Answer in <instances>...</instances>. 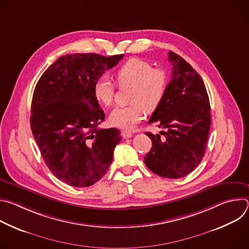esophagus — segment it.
Segmentation results:
<instances>
[{
	"instance_id": "1",
	"label": "esophagus",
	"mask_w": 249,
	"mask_h": 249,
	"mask_svg": "<svg viewBox=\"0 0 249 249\" xmlns=\"http://www.w3.org/2000/svg\"><path fill=\"white\" fill-rule=\"evenodd\" d=\"M121 136L124 138V139H129L132 137V133L131 132H128V131H122L121 132Z\"/></svg>"
}]
</instances>
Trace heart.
I'll list each match as a JSON object with an SVG mask.
<instances>
[{
  "label": "heart",
  "mask_w": 249,
  "mask_h": 249,
  "mask_svg": "<svg viewBox=\"0 0 249 249\" xmlns=\"http://www.w3.org/2000/svg\"><path fill=\"white\" fill-rule=\"evenodd\" d=\"M115 79L120 87H131L127 106L112 110L108 121L112 126L132 130L144 119L146 111L154 112L161 104L168 87V77L162 69L153 68L149 62L132 58L118 68ZM114 85L106 77L97 79L92 92L95 100L105 107L113 102Z\"/></svg>",
  "instance_id": "obj_1"
}]
</instances>
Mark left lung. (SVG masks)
Masks as SVG:
<instances>
[{
	"label": "left lung",
	"instance_id": "left-lung-1",
	"mask_svg": "<svg viewBox=\"0 0 249 249\" xmlns=\"http://www.w3.org/2000/svg\"><path fill=\"white\" fill-rule=\"evenodd\" d=\"M171 80L160 107L149 124L160 131L147 132L153 143L145 156L147 167L166 178H180L201 162L211 126L209 96L200 75L182 57L169 51Z\"/></svg>",
	"mask_w": 249,
	"mask_h": 249
}]
</instances>
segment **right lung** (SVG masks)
Segmentation results:
<instances>
[{
    "mask_svg": "<svg viewBox=\"0 0 249 249\" xmlns=\"http://www.w3.org/2000/svg\"><path fill=\"white\" fill-rule=\"evenodd\" d=\"M123 57L65 55L45 71L35 87L30 128L46 165L68 185L94 184L112 162L120 131L98 128L105 114L92 89L105 71Z\"/></svg>",
    "mask_w": 249,
    "mask_h": 249,
    "instance_id": "add662e5",
    "label": "right lung"
}]
</instances>
